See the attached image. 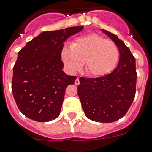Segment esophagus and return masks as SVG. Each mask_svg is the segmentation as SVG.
I'll use <instances>...</instances> for the list:
<instances>
[{
    "instance_id": "1",
    "label": "esophagus",
    "mask_w": 152,
    "mask_h": 152,
    "mask_svg": "<svg viewBox=\"0 0 152 152\" xmlns=\"http://www.w3.org/2000/svg\"><path fill=\"white\" fill-rule=\"evenodd\" d=\"M75 85H79V84H80V80H79V77H77V78L75 80Z\"/></svg>"
}]
</instances>
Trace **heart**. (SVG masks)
<instances>
[{"instance_id": "heart-1", "label": "heart", "mask_w": 152, "mask_h": 152, "mask_svg": "<svg viewBox=\"0 0 152 152\" xmlns=\"http://www.w3.org/2000/svg\"><path fill=\"white\" fill-rule=\"evenodd\" d=\"M61 56L70 71L76 72L84 63L87 74L97 77L113 70L119 61V52L113 42L100 35L90 34L74 40L71 49L64 46Z\"/></svg>"}]
</instances>
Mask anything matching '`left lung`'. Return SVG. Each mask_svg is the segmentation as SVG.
I'll return each mask as SVG.
<instances>
[{
    "instance_id": "8db88e82",
    "label": "left lung",
    "mask_w": 152,
    "mask_h": 152,
    "mask_svg": "<svg viewBox=\"0 0 152 152\" xmlns=\"http://www.w3.org/2000/svg\"><path fill=\"white\" fill-rule=\"evenodd\" d=\"M115 42L119 61L111 73L96 78L80 79L77 94L85 116L93 121L113 123L126 115L133 102L137 74L135 57L118 36L102 29Z\"/></svg>"
}]
</instances>
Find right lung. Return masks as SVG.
<instances>
[{"label":"right lung","instance_id":"obj_1","mask_svg":"<svg viewBox=\"0 0 152 152\" xmlns=\"http://www.w3.org/2000/svg\"><path fill=\"white\" fill-rule=\"evenodd\" d=\"M83 28L42 32L18 52L11 88L19 110L26 117L49 122L59 116L65 89L77 78L62 71L61 50L64 42Z\"/></svg>","mask_w":152,"mask_h":152}]
</instances>
